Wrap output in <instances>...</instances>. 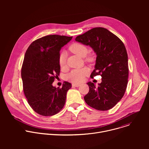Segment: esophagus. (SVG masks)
I'll return each mask as SVG.
<instances>
[{
  "mask_svg": "<svg viewBox=\"0 0 149 149\" xmlns=\"http://www.w3.org/2000/svg\"><path fill=\"white\" fill-rule=\"evenodd\" d=\"M81 86L80 84H72V86L73 87H79Z\"/></svg>",
  "mask_w": 149,
  "mask_h": 149,
  "instance_id": "obj_1",
  "label": "esophagus"
}]
</instances>
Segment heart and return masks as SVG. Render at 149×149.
<instances>
[{
	"label": "heart",
	"mask_w": 149,
	"mask_h": 149,
	"mask_svg": "<svg viewBox=\"0 0 149 149\" xmlns=\"http://www.w3.org/2000/svg\"><path fill=\"white\" fill-rule=\"evenodd\" d=\"M70 50L74 54L77 55L81 58H85L86 61L92 62L94 58L93 55H87L88 54V48L81 43H74L70 47ZM59 65L61 68H64L67 65V54L65 52H62L60 54L58 59ZM89 70L87 68L81 69H76L72 70L67 76L68 79L74 83H80L84 80L85 77L88 75Z\"/></svg>",
	"instance_id": "1"
}]
</instances>
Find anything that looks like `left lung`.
I'll use <instances>...</instances> for the list:
<instances>
[{
	"label": "left lung",
	"mask_w": 149,
	"mask_h": 149,
	"mask_svg": "<svg viewBox=\"0 0 149 149\" xmlns=\"http://www.w3.org/2000/svg\"><path fill=\"white\" fill-rule=\"evenodd\" d=\"M75 40L89 45L97 55L91 77L100 75L102 81L95 87L88 82L90 90L84 100L101 111L112 109L123 98L128 82V56L123 42L108 29L93 28L76 37Z\"/></svg>",
	"instance_id": "obj_1"
}]
</instances>
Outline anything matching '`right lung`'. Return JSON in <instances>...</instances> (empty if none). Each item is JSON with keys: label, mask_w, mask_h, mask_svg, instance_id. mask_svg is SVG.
<instances>
[{"label": "right lung", "mask_w": 149, "mask_h": 149, "mask_svg": "<svg viewBox=\"0 0 149 149\" xmlns=\"http://www.w3.org/2000/svg\"><path fill=\"white\" fill-rule=\"evenodd\" d=\"M72 38L47 35L33 41L26 51L21 70L24 92L31 108L41 116L55 115L65 104L71 84L65 82L61 88L52 84L59 75V51Z\"/></svg>", "instance_id": "add662e5"}]
</instances>
